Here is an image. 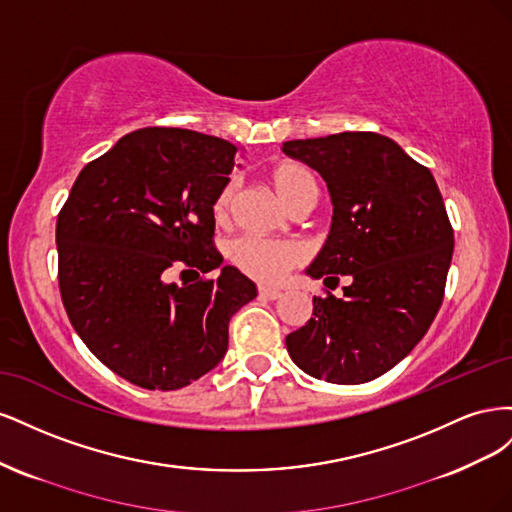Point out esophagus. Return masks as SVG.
<instances>
[{"label": "esophagus", "instance_id": "1", "mask_svg": "<svg viewBox=\"0 0 512 512\" xmlns=\"http://www.w3.org/2000/svg\"><path fill=\"white\" fill-rule=\"evenodd\" d=\"M258 297H260V299H267V301H275V299L282 297V292L275 290V288L260 286V288H258Z\"/></svg>", "mask_w": 512, "mask_h": 512}]
</instances>
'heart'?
Instances as JSON below:
<instances>
[{
  "label": "heart",
  "mask_w": 512,
  "mask_h": 512,
  "mask_svg": "<svg viewBox=\"0 0 512 512\" xmlns=\"http://www.w3.org/2000/svg\"><path fill=\"white\" fill-rule=\"evenodd\" d=\"M271 183L275 192L284 198V203L292 207L299 198L309 192H318L316 175L301 162H282L271 170ZM237 181L228 179L220 192L213 198V218L215 222H228L235 203ZM228 256L241 273L262 284L282 282L286 273L305 262L307 252L301 243L294 241H273L260 237H239L230 243Z\"/></svg>",
  "instance_id": "b5f03b06"
}]
</instances>
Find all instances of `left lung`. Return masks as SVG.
<instances>
[{
	"label": "left lung",
	"instance_id": "8db88e82",
	"mask_svg": "<svg viewBox=\"0 0 512 512\" xmlns=\"http://www.w3.org/2000/svg\"><path fill=\"white\" fill-rule=\"evenodd\" d=\"M284 153L327 181L333 224L307 275H348L344 297H314L305 327L286 337L305 374L369 382L421 342L444 299L453 226L431 170L393 138L342 132L284 143Z\"/></svg>",
	"mask_w": 512,
	"mask_h": 512
}]
</instances>
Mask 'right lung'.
Here are the masks:
<instances>
[{
	"mask_svg": "<svg viewBox=\"0 0 512 512\" xmlns=\"http://www.w3.org/2000/svg\"><path fill=\"white\" fill-rule=\"evenodd\" d=\"M237 147L181 128L119 138L76 177L57 215L59 292L74 331L98 359L149 391L205 376L228 350V322L256 284L222 267L213 198ZM177 261L197 280L169 282ZM218 270L215 278L200 272Z\"/></svg>",
	"mask_w": 512,
	"mask_h": 512,
	"instance_id": "add662e5",
	"label": "right lung"
}]
</instances>
